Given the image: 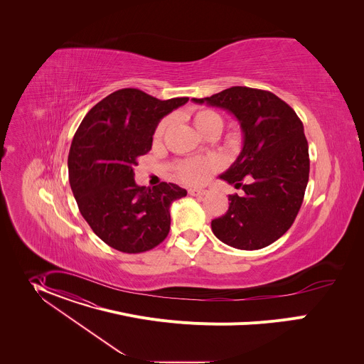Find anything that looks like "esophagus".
Listing matches in <instances>:
<instances>
[{"label":"esophagus","mask_w":364,"mask_h":364,"mask_svg":"<svg viewBox=\"0 0 364 364\" xmlns=\"http://www.w3.org/2000/svg\"><path fill=\"white\" fill-rule=\"evenodd\" d=\"M205 193H206V191H203V189H196V188L189 189V195L191 196H203Z\"/></svg>","instance_id":"1"}]
</instances>
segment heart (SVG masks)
I'll return each mask as SVG.
<instances>
[{
    "mask_svg": "<svg viewBox=\"0 0 364 364\" xmlns=\"http://www.w3.org/2000/svg\"><path fill=\"white\" fill-rule=\"evenodd\" d=\"M192 122H193L195 127L205 136L211 133V132H218L220 133L223 130V126H224L223 116L218 112L213 110V109H199V110H196L192 116ZM169 123H171L169 117H165L158 123L156 133H154V137L156 140H159L165 134L166 129L169 127ZM218 165H220V162L213 156L192 158V159L181 161L179 164H176L175 169H176L178 176L183 182L192 183V185H199V183H203L208 179V176L218 168Z\"/></svg>",
    "mask_w": 364,
    "mask_h": 364,
    "instance_id": "1",
    "label": "heart"
}]
</instances>
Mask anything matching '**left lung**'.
I'll list each match as a JSON object with an SVG mask.
<instances>
[{
    "label": "left lung",
    "instance_id": "8db88e82",
    "mask_svg": "<svg viewBox=\"0 0 364 364\" xmlns=\"http://www.w3.org/2000/svg\"><path fill=\"white\" fill-rule=\"evenodd\" d=\"M196 104L232 113L244 134L235 162L220 175L244 196L230 195L227 213L211 221L214 235L237 250H260L294 223L310 175L309 143L296 112L269 91L231 87Z\"/></svg>",
    "mask_w": 364,
    "mask_h": 364
}]
</instances>
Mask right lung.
Returning a JSON list of instances; mask_svg holds the SVG:
<instances>
[{
    "label": "right lung",
    "mask_w": 364,
    "mask_h": 364,
    "mask_svg": "<svg viewBox=\"0 0 364 364\" xmlns=\"http://www.w3.org/2000/svg\"><path fill=\"white\" fill-rule=\"evenodd\" d=\"M188 101L123 88L95 105L77 129L68 154L71 191L85 221L113 250L140 254L166 238L171 203L188 192L166 182L139 186L133 168L151 150L159 120Z\"/></svg>",
    "instance_id": "right-lung-1"
}]
</instances>
